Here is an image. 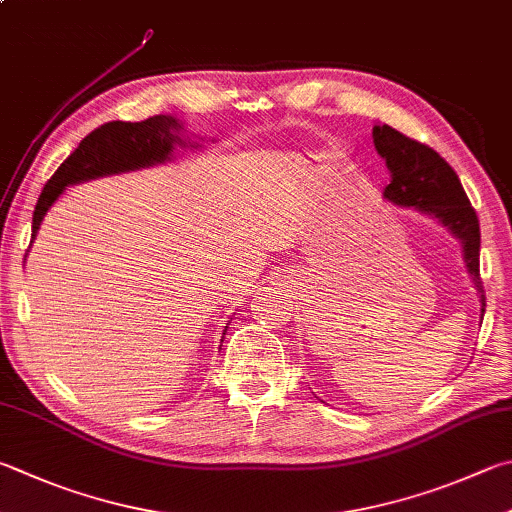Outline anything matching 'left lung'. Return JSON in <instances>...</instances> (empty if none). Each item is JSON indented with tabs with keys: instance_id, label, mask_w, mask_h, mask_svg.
<instances>
[{
	"instance_id": "1",
	"label": "left lung",
	"mask_w": 512,
	"mask_h": 512,
	"mask_svg": "<svg viewBox=\"0 0 512 512\" xmlns=\"http://www.w3.org/2000/svg\"><path fill=\"white\" fill-rule=\"evenodd\" d=\"M374 145L389 170V185L383 192L385 199L439 219L454 237L461 239L463 257L470 277L477 284L483 315L486 291L479 275V219L457 172L430 145L418 143L389 125H374Z\"/></svg>"
}]
</instances>
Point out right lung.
Instances as JSON below:
<instances>
[{"label":"right lung","mask_w":512,"mask_h":512,"mask_svg":"<svg viewBox=\"0 0 512 512\" xmlns=\"http://www.w3.org/2000/svg\"><path fill=\"white\" fill-rule=\"evenodd\" d=\"M179 120L172 116H152L141 123L111 120L82 138L73 154L46 181L33 210V237L46 210L67 185L98 179V176L138 170L170 159L174 145L188 147L181 138ZM192 147V145H190Z\"/></svg>","instance_id":"right-lung-1"}]
</instances>
